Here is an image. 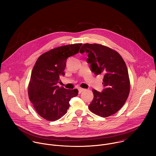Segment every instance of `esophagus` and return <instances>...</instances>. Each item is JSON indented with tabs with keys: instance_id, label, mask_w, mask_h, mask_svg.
<instances>
[{
	"instance_id": "obj_1",
	"label": "esophagus",
	"mask_w": 156,
	"mask_h": 156,
	"mask_svg": "<svg viewBox=\"0 0 156 156\" xmlns=\"http://www.w3.org/2000/svg\"><path fill=\"white\" fill-rule=\"evenodd\" d=\"M85 90L84 89H83V88H81V87H80V88H78V93H79V94H80V93H81L83 91H84Z\"/></svg>"
}]
</instances>
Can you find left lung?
<instances>
[{
  "mask_svg": "<svg viewBox=\"0 0 156 156\" xmlns=\"http://www.w3.org/2000/svg\"><path fill=\"white\" fill-rule=\"evenodd\" d=\"M80 52L87 54V62L97 75H104V90H93L94 98L89 108L94 114L108 117L115 114L128 99L130 82L126 63L115 50L99 44H84Z\"/></svg>",
  "mask_w": 156,
  "mask_h": 156,
  "instance_id": "obj_1",
  "label": "left lung"
}]
</instances>
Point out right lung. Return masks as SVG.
Masks as SVG:
<instances>
[{
    "instance_id": "obj_1",
    "label": "right lung",
    "mask_w": 156,
    "mask_h": 156,
    "mask_svg": "<svg viewBox=\"0 0 156 156\" xmlns=\"http://www.w3.org/2000/svg\"><path fill=\"white\" fill-rule=\"evenodd\" d=\"M81 45L77 43L52 49L36 60L28 84V96L43 119L53 122L62 117L67 112L71 98L78 95L77 89L66 90L57 83L60 76L65 75L66 59L78 54Z\"/></svg>"
}]
</instances>
